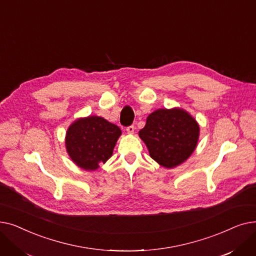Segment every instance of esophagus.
I'll return each instance as SVG.
<instances>
[{
	"instance_id": "1",
	"label": "esophagus",
	"mask_w": 256,
	"mask_h": 256,
	"mask_svg": "<svg viewBox=\"0 0 256 256\" xmlns=\"http://www.w3.org/2000/svg\"><path fill=\"white\" fill-rule=\"evenodd\" d=\"M134 130H135V126H130L126 128V132H128V134H132Z\"/></svg>"
}]
</instances>
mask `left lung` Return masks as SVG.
I'll return each mask as SVG.
<instances>
[{
  "mask_svg": "<svg viewBox=\"0 0 256 256\" xmlns=\"http://www.w3.org/2000/svg\"><path fill=\"white\" fill-rule=\"evenodd\" d=\"M139 136L154 160L166 168H173L194 152L199 126L193 117L180 109H160L147 117Z\"/></svg>",
  "mask_w": 256,
  "mask_h": 256,
  "instance_id": "obj_1",
  "label": "left lung"
}]
</instances>
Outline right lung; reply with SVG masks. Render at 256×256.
Returning <instances> with one entry per match:
<instances>
[{
    "label": "right lung",
    "instance_id": "right-lung-1",
    "mask_svg": "<svg viewBox=\"0 0 256 256\" xmlns=\"http://www.w3.org/2000/svg\"><path fill=\"white\" fill-rule=\"evenodd\" d=\"M120 128L98 116L74 122L66 132V150L74 162L85 170H96L113 154Z\"/></svg>",
    "mask_w": 256,
    "mask_h": 256
}]
</instances>
